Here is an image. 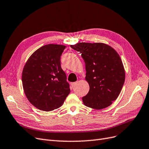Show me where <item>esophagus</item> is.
Returning a JSON list of instances; mask_svg holds the SVG:
<instances>
[{
	"instance_id": "34e87169",
	"label": "esophagus",
	"mask_w": 149,
	"mask_h": 149,
	"mask_svg": "<svg viewBox=\"0 0 149 149\" xmlns=\"http://www.w3.org/2000/svg\"><path fill=\"white\" fill-rule=\"evenodd\" d=\"M77 84V82H76V81H75V82H73V83H72V84H71L72 87H75V86L76 85V84Z\"/></svg>"
}]
</instances>
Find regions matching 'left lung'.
Here are the masks:
<instances>
[{"label": "left lung", "instance_id": "left-lung-1", "mask_svg": "<svg viewBox=\"0 0 149 149\" xmlns=\"http://www.w3.org/2000/svg\"><path fill=\"white\" fill-rule=\"evenodd\" d=\"M70 47L80 52L85 63V80L90 90L82 98L84 104L96 109L110 106L125 80V70L118 52L102 42H79Z\"/></svg>", "mask_w": 149, "mask_h": 149}]
</instances>
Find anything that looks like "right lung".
Here are the masks:
<instances>
[{
	"label": "right lung",
	"mask_w": 149,
	"mask_h": 149,
	"mask_svg": "<svg viewBox=\"0 0 149 149\" xmlns=\"http://www.w3.org/2000/svg\"><path fill=\"white\" fill-rule=\"evenodd\" d=\"M65 48L61 45L43 46L33 52L23 68L24 92L33 106L42 111L61 107L70 93L69 84L61 66Z\"/></svg>",
	"instance_id": "1"
}]
</instances>
